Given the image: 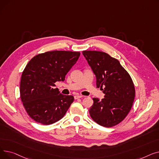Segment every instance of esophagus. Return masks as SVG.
Segmentation results:
<instances>
[{
  "instance_id": "1",
  "label": "esophagus",
  "mask_w": 159,
  "mask_h": 159,
  "mask_svg": "<svg viewBox=\"0 0 159 159\" xmlns=\"http://www.w3.org/2000/svg\"><path fill=\"white\" fill-rule=\"evenodd\" d=\"M83 96L82 95H75L74 96V98L75 99H78V98H82Z\"/></svg>"
}]
</instances>
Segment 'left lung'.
Instances as JSON below:
<instances>
[{"label": "left lung", "mask_w": 159, "mask_h": 159, "mask_svg": "<svg viewBox=\"0 0 159 159\" xmlns=\"http://www.w3.org/2000/svg\"><path fill=\"white\" fill-rule=\"evenodd\" d=\"M82 54L96 75L97 88L104 93L101 101L93 98L89 110L95 122L110 128L121 122L134 102L135 89L128 72L119 61L102 52L83 51Z\"/></svg>", "instance_id": "1"}]
</instances>
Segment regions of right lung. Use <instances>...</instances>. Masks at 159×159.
<instances>
[{"label": "right lung", "mask_w": 159, "mask_h": 159, "mask_svg": "<svg viewBox=\"0 0 159 159\" xmlns=\"http://www.w3.org/2000/svg\"><path fill=\"white\" fill-rule=\"evenodd\" d=\"M78 52L52 51L33 57L22 71L20 95L28 115L35 121L49 125L61 120L74 101L60 93L55 83L64 81L77 62Z\"/></svg>", "instance_id": "obj_1"}]
</instances>
